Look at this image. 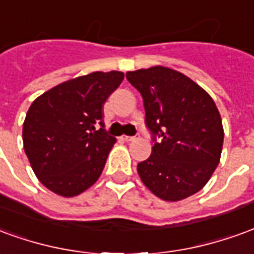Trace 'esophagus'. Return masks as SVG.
I'll use <instances>...</instances> for the list:
<instances>
[{
	"label": "esophagus",
	"instance_id": "esophagus-1",
	"mask_svg": "<svg viewBox=\"0 0 254 254\" xmlns=\"http://www.w3.org/2000/svg\"><path fill=\"white\" fill-rule=\"evenodd\" d=\"M136 138H137V136H122V140H125V141H133Z\"/></svg>",
	"mask_w": 254,
	"mask_h": 254
}]
</instances>
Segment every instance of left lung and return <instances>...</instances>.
I'll list each match as a JSON object with an SVG mask.
<instances>
[{"mask_svg":"<svg viewBox=\"0 0 254 254\" xmlns=\"http://www.w3.org/2000/svg\"><path fill=\"white\" fill-rule=\"evenodd\" d=\"M143 96L152 154L137 165L149 190L180 201L201 190L220 160L222 118L212 98L185 74L165 66L127 72Z\"/></svg>","mask_w":254,"mask_h":254,"instance_id":"8db88e82","label":"left lung"}]
</instances>
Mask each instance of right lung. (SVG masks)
<instances>
[{
	"label": "right lung",
	"mask_w": 254,
	"mask_h": 254,
	"mask_svg": "<svg viewBox=\"0 0 254 254\" xmlns=\"http://www.w3.org/2000/svg\"><path fill=\"white\" fill-rule=\"evenodd\" d=\"M124 73L94 72L67 80L36 98L23 125L27 158L38 180L73 197L99 178L116 143L106 130L103 105Z\"/></svg>",
	"instance_id": "right-lung-1"
}]
</instances>
